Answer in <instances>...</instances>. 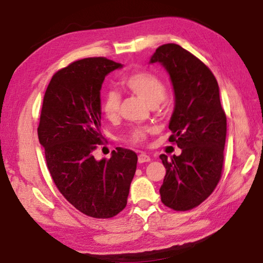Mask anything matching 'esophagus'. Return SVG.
<instances>
[{
  "label": "esophagus",
  "instance_id": "1",
  "mask_svg": "<svg viewBox=\"0 0 263 263\" xmlns=\"http://www.w3.org/2000/svg\"><path fill=\"white\" fill-rule=\"evenodd\" d=\"M138 161H139V163H144V162H149L151 157H149V155H147L146 153H140L139 156H138Z\"/></svg>",
  "mask_w": 263,
  "mask_h": 263
}]
</instances>
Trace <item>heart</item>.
Listing matches in <instances>:
<instances>
[{"mask_svg":"<svg viewBox=\"0 0 263 263\" xmlns=\"http://www.w3.org/2000/svg\"><path fill=\"white\" fill-rule=\"evenodd\" d=\"M123 86L152 107L160 103L165 94L163 82L157 76L147 71H139V72L128 76L123 80ZM119 106H121V95L117 90L110 89L103 95L101 108L103 115L108 119L114 121L117 118ZM152 132H154L153 127L135 128L128 136V141L132 144H140L146 139L148 133Z\"/></svg>","mask_w":263,"mask_h":263,"instance_id":"heart-1","label":"heart"}]
</instances>
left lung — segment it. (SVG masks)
I'll return each instance as SVG.
<instances>
[{
	"label": "left lung",
	"mask_w": 263,
	"mask_h": 263,
	"mask_svg": "<svg viewBox=\"0 0 263 263\" xmlns=\"http://www.w3.org/2000/svg\"><path fill=\"white\" fill-rule=\"evenodd\" d=\"M160 63L168 72L175 95L169 138L181 149L171 159L160 155L166 174L161 200L175 211L199 206L216 187L223 168L227 117L212 71L190 51L175 44L159 47L149 64Z\"/></svg>",
	"instance_id": "left-lung-1"
}]
</instances>
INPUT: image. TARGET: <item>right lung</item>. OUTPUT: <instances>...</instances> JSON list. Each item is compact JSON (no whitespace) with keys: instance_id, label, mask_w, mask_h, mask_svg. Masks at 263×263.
I'll use <instances>...</instances> for the list:
<instances>
[{"instance_id":"1","label":"right lung","mask_w":263,"mask_h":263,"mask_svg":"<svg viewBox=\"0 0 263 263\" xmlns=\"http://www.w3.org/2000/svg\"><path fill=\"white\" fill-rule=\"evenodd\" d=\"M123 64L93 57L56 72L47 87L37 127L52 180L68 201L95 218L117 215L127 203L138 156L118 147L97 160L101 142V90L104 78Z\"/></svg>"}]
</instances>
